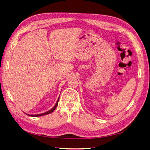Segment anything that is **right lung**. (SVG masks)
<instances>
[{
	"label": "right lung",
	"mask_w": 150,
	"mask_h": 150,
	"mask_svg": "<svg viewBox=\"0 0 150 150\" xmlns=\"http://www.w3.org/2000/svg\"><path fill=\"white\" fill-rule=\"evenodd\" d=\"M59 98H60V97H59V98H58V99H57V101L56 103H55V106H54L51 109H50L49 110H48V111H47V112H44V113H42V114H33V115H32V114H26L30 115V116H31V117H39V116H42V115H47V114L52 113V112L54 111V110L55 109V108H56L57 106L58 102H59Z\"/></svg>",
	"instance_id": "obj_1"
}]
</instances>
